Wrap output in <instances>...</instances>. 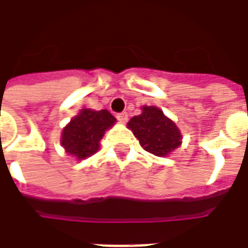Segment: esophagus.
Returning a JSON list of instances; mask_svg holds the SVG:
<instances>
[{"label":"esophagus","mask_w":248,"mask_h":248,"mask_svg":"<svg viewBox=\"0 0 248 248\" xmlns=\"http://www.w3.org/2000/svg\"><path fill=\"white\" fill-rule=\"evenodd\" d=\"M127 118H129V115H127V113H126V111L117 114V119H118L121 124H126V122H127Z\"/></svg>","instance_id":"obj_1"}]
</instances>
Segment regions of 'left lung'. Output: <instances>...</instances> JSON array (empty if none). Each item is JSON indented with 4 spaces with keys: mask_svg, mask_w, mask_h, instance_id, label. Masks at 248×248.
I'll list each match as a JSON object with an SVG mask.
<instances>
[{
    "mask_svg": "<svg viewBox=\"0 0 248 248\" xmlns=\"http://www.w3.org/2000/svg\"><path fill=\"white\" fill-rule=\"evenodd\" d=\"M127 124L140 146L154 155H167L181 145L178 127L158 108L145 106L142 114L133 117Z\"/></svg>",
    "mask_w": 248,
    "mask_h": 248,
    "instance_id": "8db88e82",
    "label": "left lung"
}]
</instances>
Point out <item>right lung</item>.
<instances>
[{
	"mask_svg": "<svg viewBox=\"0 0 248 248\" xmlns=\"http://www.w3.org/2000/svg\"><path fill=\"white\" fill-rule=\"evenodd\" d=\"M115 121L108 110L83 108L62 131V146L77 159H85L99 149V140Z\"/></svg>",
	"mask_w": 248,
	"mask_h": 248,
	"instance_id": "1",
	"label": "right lung"
}]
</instances>
